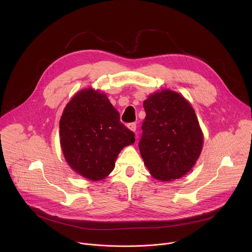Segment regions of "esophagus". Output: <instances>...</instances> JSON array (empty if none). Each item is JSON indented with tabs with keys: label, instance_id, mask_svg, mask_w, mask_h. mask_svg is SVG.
Returning a JSON list of instances; mask_svg holds the SVG:
<instances>
[{
	"label": "esophagus",
	"instance_id": "34e87169",
	"mask_svg": "<svg viewBox=\"0 0 252 252\" xmlns=\"http://www.w3.org/2000/svg\"><path fill=\"white\" fill-rule=\"evenodd\" d=\"M127 127H128L130 130L135 131V129H136V124H135V123H130V124L127 125Z\"/></svg>",
	"mask_w": 252,
	"mask_h": 252
}]
</instances>
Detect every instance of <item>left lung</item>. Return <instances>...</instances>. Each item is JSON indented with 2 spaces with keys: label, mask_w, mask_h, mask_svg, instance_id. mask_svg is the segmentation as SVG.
I'll return each mask as SVG.
<instances>
[{
  "label": "left lung",
  "mask_w": 252,
  "mask_h": 252,
  "mask_svg": "<svg viewBox=\"0 0 252 252\" xmlns=\"http://www.w3.org/2000/svg\"><path fill=\"white\" fill-rule=\"evenodd\" d=\"M146 119L138 142L151 174L159 181L185 175L198 159L203 135L196 115L179 94L163 90L143 101Z\"/></svg>",
  "instance_id": "obj_1"
}]
</instances>
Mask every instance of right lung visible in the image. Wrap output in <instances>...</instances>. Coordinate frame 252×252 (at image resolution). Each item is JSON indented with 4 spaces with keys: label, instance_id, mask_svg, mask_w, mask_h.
<instances>
[{
    "label": "right lung",
    "instance_id": "add662e5",
    "mask_svg": "<svg viewBox=\"0 0 252 252\" xmlns=\"http://www.w3.org/2000/svg\"><path fill=\"white\" fill-rule=\"evenodd\" d=\"M60 135L66 162L91 181L109 175L121 151L135 141L107 96L92 89L81 91L66 104Z\"/></svg>",
    "mask_w": 252,
    "mask_h": 252
}]
</instances>
